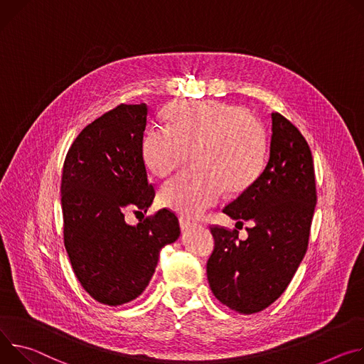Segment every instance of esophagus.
<instances>
[{
	"label": "esophagus",
	"instance_id": "esophagus-1",
	"mask_svg": "<svg viewBox=\"0 0 364 364\" xmlns=\"http://www.w3.org/2000/svg\"><path fill=\"white\" fill-rule=\"evenodd\" d=\"M179 224H181V230H182V231H188V230H191L192 227L196 225L195 223H192L191 220H188V218H185V217H181V218H179Z\"/></svg>",
	"mask_w": 364,
	"mask_h": 364
}]
</instances>
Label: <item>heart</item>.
<instances>
[{
	"label": "heart",
	"instance_id": "obj_1",
	"mask_svg": "<svg viewBox=\"0 0 364 364\" xmlns=\"http://www.w3.org/2000/svg\"><path fill=\"white\" fill-rule=\"evenodd\" d=\"M168 127L150 129L141 141L146 168L164 178L192 154L191 171L160 189V204L185 217H198L230 192L247 189L262 173L267 139L247 109L220 101L178 102L166 111Z\"/></svg>",
	"mask_w": 364,
	"mask_h": 364
}]
</instances>
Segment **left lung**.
<instances>
[{
  "label": "left lung",
  "instance_id": "left-lung-1",
  "mask_svg": "<svg viewBox=\"0 0 364 364\" xmlns=\"http://www.w3.org/2000/svg\"><path fill=\"white\" fill-rule=\"evenodd\" d=\"M316 189L309 146L299 130L272 112L269 160L260 176L223 213L247 228L213 227L215 246L207 263L215 298L240 314H255L288 288L306 249Z\"/></svg>",
  "mask_w": 364,
  "mask_h": 364
}]
</instances>
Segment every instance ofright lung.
<instances>
[{
    "label": "right lung",
    "instance_id": "right-lung-1",
    "mask_svg": "<svg viewBox=\"0 0 364 364\" xmlns=\"http://www.w3.org/2000/svg\"><path fill=\"white\" fill-rule=\"evenodd\" d=\"M147 105L121 104L92 121L72 143L62 173L63 238L75 276L98 302L136 299L149 285L159 252L179 238V221L164 208L130 225L127 210L147 211L141 141Z\"/></svg>",
    "mask_w": 364,
    "mask_h": 364
}]
</instances>
